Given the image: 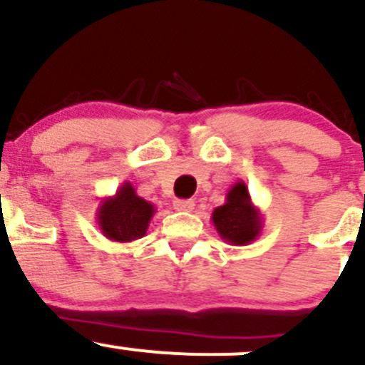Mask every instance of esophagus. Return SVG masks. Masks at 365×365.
<instances>
[{
	"label": "esophagus",
	"mask_w": 365,
	"mask_h": 365,
	"mask_svg": "<svg viewBox=\"0 0 365 365\" xmlns=\"http://www.w3.org/2000/svg\"><path fill=\"white\" fill-rule=\"evenodd\" d=\"M173 206L178 212H192L196 203H194V200H175L173 201Z\"/></svg>",
	"instance_id": "34e87169"
}]
</instances>
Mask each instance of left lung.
<instances>
[{"instance_id": "left-lung-1", "label": "left lung", "mask_w": 365, "mask_h": 365, "mask_svg": "<svg viewBox=\"0 0 365 365\" xmlns=\"http://www.w3.org/2000/svg\"><path fill=\"white\" fill-rule=\"evenodd\" d=\"M212 222L217 233L230 245H249L259 237L263 230V217L254 206L245 182L231 185L226 194V203L212 212Z\"/></svg>"}]
</instances>
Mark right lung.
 Here are the masks:
<instances>
[{
	"label": "right lung",
	"mask_w": 365,
	"mask_h": 365,
	"mask_svg": "<svg viewBox=\"0 0 365 365\" xmlns=\"http://www.w3.org/2000/svg\"><path fill=\"white\" fill-rule=\"evenodd\" d=\"M155 212V205L138 196L132 183L125 182L114 196H108L101 201L97 210V224L106 238L127 244L145 237Z\"/></svg>",
	"instance_id": "add662e5"
}]
</instances>
